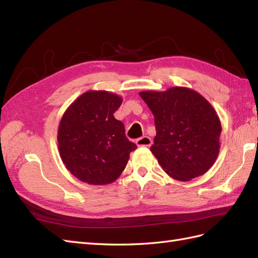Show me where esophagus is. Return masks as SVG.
<instances>
[{
	"mask_svg": "<svg viewBox=\"0 0 258 258\" xmlns=\"http://www.w3.org/2000/svg\"><path fill=\"white\" fill-rule=\"evenodd\" d=\"M136 145L138 146H151L152 145V140L149 136H143V138H140L136 140Z\"/></svg>",
	"mask_w": 258,
	"mask_h": 258,
	"instance_id": "34e87169",
	"label": "esophagus"
}]
</instances>
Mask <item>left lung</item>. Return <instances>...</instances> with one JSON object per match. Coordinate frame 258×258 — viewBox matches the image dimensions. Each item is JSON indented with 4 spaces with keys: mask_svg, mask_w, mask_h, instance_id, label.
<instances>
[{
    "mask_svg": "<svg viewBox=\"0 0 258 258\" xmlns=\"http://www.w3.org/2000/svg\"><path fill=\"white\" fill-rule=\"evenodd\" d=\"M140 96L150 107L156 128L151 152L169 176L190 180L215 163L220 153L221 120L199 93L187 87L145 91Z\"/></svg>",
    "mask_w": 258,
    "mask_h": 258,
    "instance_id": "1",
    "label": "left lung"
}]
</instances>
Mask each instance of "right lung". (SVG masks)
<instances>
[{
  "mask_svg": "<svg viewBox=\"0 0 258 258\" xmlns=\"http://www.w3.org/2000/svg\"><path fill=\"white\" fill-rule=\"evenodd\" d=\"M122 97L106 91H89L71 104L59 122L58 151L65 167L82 182H114L138 149L114 117Z\"/></svg>",
  "mask_w": 258,
  "mask_h": 258,
  "instance_id": "1",
  "label": "right lung"
}]
</instances>
